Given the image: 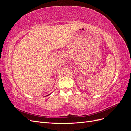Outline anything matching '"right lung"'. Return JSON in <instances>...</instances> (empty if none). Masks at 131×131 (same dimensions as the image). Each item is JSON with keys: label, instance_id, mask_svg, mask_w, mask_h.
Here are the masks:
<instances>
[{"label": "right lung", "instance_id": "1", "mask_svg": "<svg viewBox=\"0 0 131 131\" xmlns=\"http://www.w3.org/2000/svg\"><path fill=\"white\" fill-rule=\"evenodd\" d=\"M50 94H49V95H50ZM49 95H47V96H49Z\"/></svg>", "mask_w": 131, "mask_h": 131}]
</instances>
